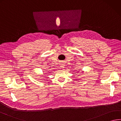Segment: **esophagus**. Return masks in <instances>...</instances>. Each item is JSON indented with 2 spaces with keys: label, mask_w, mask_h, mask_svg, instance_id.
Wrapping results in <instances>:
<instances>
[{
  "label": "esophagus",
  "mask_w": 121,
  "mask_h": 121,
  "mask_svg": "<svg viewBox=\"0 0 121 121\" xmlns=\"http://www.w3.org/2000/svg\"><path fill=\"white\" fill-rule=\"evenodd\" d=\"M60 67L61 68H64V64H63V63H61L60 64Z\"/></svg>",
  "instance_id": "obj_1"
}]
</instances>
